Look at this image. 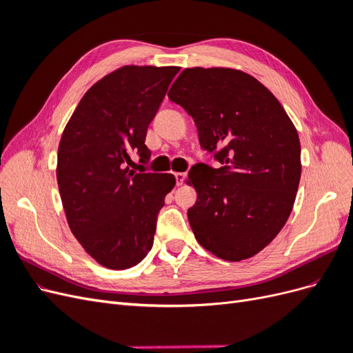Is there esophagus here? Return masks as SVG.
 Wrapping results in <instances>:
<instances>
[{
  "mask_svg": "<svg viewBox=\"0 0 353 353\" xmlns=\"http://www.w3.org/2000/svg\"><path fill=\"white\" fill-rule=\"evenodd\" d=\"M174 175H175V179H176V185H183L185 183L187 174H184V172H175Z\"/></svg>",
  "mask_w": 353,
  "mask_h": 353,
  "instance_id": "1",
  "label": "esophagus"
}]
</instances>
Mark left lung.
<instances>
[{
    "label": "left lung",
    "instance_id": "obj_1",
    "mask_svg": "<svg viewBox=\"0 0 353 353\" xmlns=\"http://www.w3.org/2000/svg\"><path fill=\"white\" fill-rule=\"evenodd\" d=\"M191 117L203 150L221 168L197 163L187 215L196 240L223 261L259 253L281 231L301 181V141L274 94L227 68L183 70L168 94Z\"/></svg>",
    "mask_w": 353,
    "mask_h": 353
}]
</instances>
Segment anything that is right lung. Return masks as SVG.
Masks as SVG:
<instances>
[{
  "label": "right lung",
  "mask_w": 353,
  "mask_h": 353,
  "mask_svg": "<svg viewBox=\"0 0 353 353\" xmlns=\"http://www.w3.org/2000/svg\"><path fill=\"white\" fill-rule=\"evenodd\" d=\"M176 66H123L85 92L63 131L57 183L73 236L110 270L140 263L153 248L159 210L175 185L172 174H138L131 154L150 159L147 128Z\"/></svg>",
  "instance_id": "obj_1"
}]
</instances>
